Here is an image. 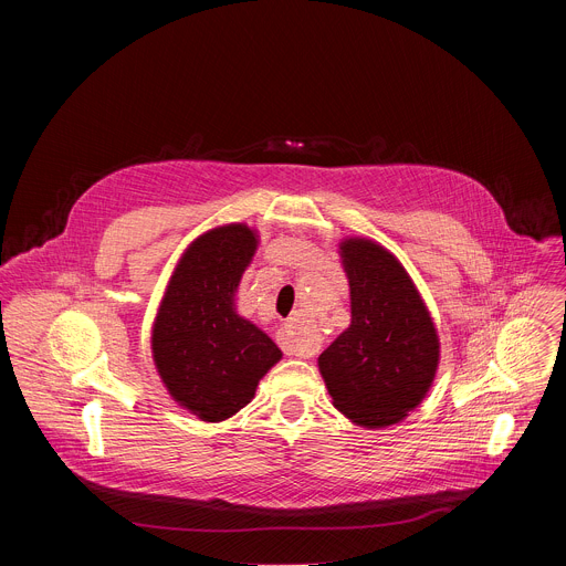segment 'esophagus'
Listing matches in <instances>:
<instances>
[{
	"mask_svg": "<svg viewBox=\"0 0 566 566\" xmlns=\"http://www.w3.org/2000/svg\"><path fill=\"white\" fill-rule=\"evenodd\" d=\"M277 340H280V347L291 356L313 358L317 354V345L313 343V338L302 336L293 322H286V325L277 332Z\"/></svg>",
	"mask_w": 566,
	"mask_h": 566,
	"instance_id": "1",
	"label": "esophagus"
}]
</instances>
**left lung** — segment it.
Returning a JSON list of instances; mask_svg holds the SVG:
<instances>
[{
	"label": "left lung",
	"instance_id": "8db88e82",
	"mask_svg": "<svg viewBox=\"0 0 566 566\" xmlns=\"http://www.w3.org/2000/svg\"><path fill=\"white\" fill-rule=\"evenodd\" d=\"M340 258L352 289V325L319 354L317 367L345 417L365 428L394 426L434 380V322L406 269L376 241L347 239Z\"/></svg>",
	"mask_w": 566,
	"mask_h": 566
}]
</instances>
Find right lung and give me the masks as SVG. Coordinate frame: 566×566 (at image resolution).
Instances as JSON below:
<instances>
[{
	"instance_id": "right-lung-1",
	"label": "right lung",
	"mask_w": 566,
	"mask_h": 566,
	"mask_svg": "<svg viewBox=\"0 0 566 566\" xmlns=\"http://www.w3.org/2000/svg\"><path fill=\"white\" fill-rule=\"evenodd\" d=\"M258 249L244 223L208 230L184 253L151 329L156 369L172 398L217 423L253 400L282 358L277 345L234 313L232 295Z\"/></svg>"
}]
</instances>
